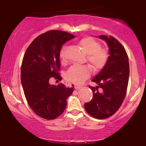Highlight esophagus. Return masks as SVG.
Masks as SVG:
<instances>
[{"label": "esophagus", "mask_w": 146, "mask_h": 146, "mask_svg": "<svg viewBox=\"0 0 146 146\" xmlns=\"http://www.w3.org/2000/svg\"><path fill=\"white\" fill-rule=\"evenodd\" d=\"M82 88V86H79V85H76L74 86V88L76 90H79L80 88Z\"/></svg>", "instance_id": "1"}]
</instances>
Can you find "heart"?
I'll return each mask as SVG.
<instances>
[{"label": "heart", "mask_w": 146, "mask_h": 146, "mask_svg": "<svg viewBox=\"0 0 146 146\" xmlns=\"http://www.w3.org/2000/svg\"><path fill=\"white\" fill-rule=\"evenodd\" d=\"M80 46L88 54L87 59L96 70H100L109 59V54L106 49L101 48L100 43L92 37H85L80 41ZM60 58L65 61L64 52H60ZM91 74V70L86 65H74L66 73V78L71 82L80 84Z\"/></svg>", "instance_id": "heart-1"}]
</instances>
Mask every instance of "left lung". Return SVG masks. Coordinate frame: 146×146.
<instances>
[{"label":"left lung","mask_w":146,"mask_h":146,"mask_svg":"<svg viewBox=\"0 0 146 146\" xmlns=\"http://www.w3.org/2000/svg\"><path fill=\"white\" fill-rule=\"evenodd\" d=\"M109 47V59L104 67L93 78L98 85L89 86L93 98L85 103L86 111L97 119L110 117L118 110L124 100L128 85L129 59L124 47L114 37L99 36Z\"/></svg>","instance_id":"left-lung-1"}]
</instances>
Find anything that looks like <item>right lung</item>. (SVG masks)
I'll use <instances>...</instances> for the list:
<instances>
[{
    "mask_svg": "<svg viewBox=\"0 0 146 146\" xmlns=\"http://www.w3.org/2000/svg\"><path fill=\"white\" fill-rule=\"evenodd\" d=\"M74 37L64 31H49L36 38L24 55L21 71L24 93L31 108L42 118L50 120L60 115L74 91L73 86L67 88L62 83L50 84L49 80H62L61 48Z\"/></svg>",
    "mask_w": 146,
    "mask_h": 146,
    "instance_id": "right-lung-1",
    "label": "right lung"
}]
</instances>
